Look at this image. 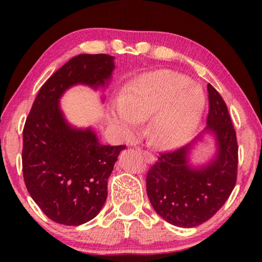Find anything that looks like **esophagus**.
Instances as JSON below:
<instances>
[{"mask_svg": "<svg viewBox=\"0 0 262 262\" xmlns=\"http://www.w3.org/2000/svg\"><path fill=\"white\" fill-rule=\"evenodd\" d=\"M138 151L142 154L143 157H144L145 162H148V163H151V162H152V161H154V156H152L151 154H150L149 151H146V150H143V149H141V148H138Z\"/></svg>", "mask_w": 262, "mask_h": 262, "instance_id": "esophagus-1", "label": "esophagus"}]
</instances>
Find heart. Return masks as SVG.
Instances as JSON below:
<instances>
[{
    "label": "heart",
    "mask_w": 262,
    "mask_h": 262,
    "mask_svg": "<svg viewBox=\"0 0 262 262\" xmlns=\"http://www.w3.org/2000/svg\"><path fill=\"white\" fill-rule=\"evenodd\" d=\"M205 94L185 75L160 70L138 77L120 95L111 124L123 137L134 134L139 120L154 114L151 141L161 146L184 142L194 131L205 108Z\"/></svg>",
    "instance_id": "1"
}]
</instances>
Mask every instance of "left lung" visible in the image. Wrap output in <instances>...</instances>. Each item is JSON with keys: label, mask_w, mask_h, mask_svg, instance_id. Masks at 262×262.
I'll return each instance as SVG.
<instances>
[{"label": "left lung", "mask_w": 262, "mask_h": 262, "mask_svg": "<svg viewBox=\"0 0 262 262\" xmlns=\"http://www.w3.org/2000/svg\"><path fill=\"white\" fill-rule=\"evenodd\" d=\"M209 114L203 134L216 138L217 154L205 166L192 167L188 154L196 141L161 152L146 174V193L154 210L168 223L194 228L209 221L224 205L237 179L238 145L224 100L210 83Z\"/></svg>", "instance_id": "1"}]
</instances>
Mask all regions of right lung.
Listing matches in <instances>:
<instances>
[{"mask_svg": "<svg viewBox=\"0 0 262 262\" xmlns=\"http://www.w3.org/2000/svg\"><path fill=\"white\" fill-rule=\"evenodd\" d=\"M113 57L78 55L42 84L24 126L23 174L27 191L50 220L81 225L100 212L107 180L126 145H102L92 128L68 124L59 107L75 84L105 87L114 70Z\"/></svg>", "mask_w": 262, "mask_h": 262, "instance_id": "1", "label": "right lung"}]
</instances>
